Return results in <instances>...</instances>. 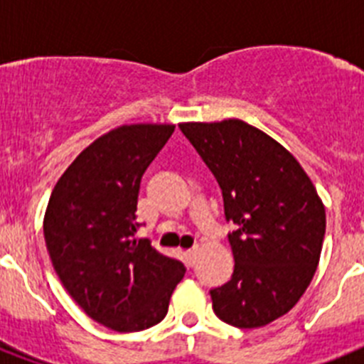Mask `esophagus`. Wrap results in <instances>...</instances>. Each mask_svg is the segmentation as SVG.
<instances>
[{"instance_id": "1", "label": "esophagus", "mask_w": 364, "mask_h": 364, "mask_svg": "<svg viewBox=\"0 0 364 364\" xmlns=\"http://www.w3.org/2000/svg\"><path fill=\"white\" fill-rule=\"evenodd\" d=\"M186 259H188V264L193 266V262H195V259H197V247L188 250V252H186Z\"/></svg>"}]
</instances>
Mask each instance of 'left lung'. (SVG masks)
I'll return each instance as SVG.
<instances>
[{
    "label": "left lung",
    "instance_id": "obj_1",
    "mask_svg": "<svg viewBox=\"0 0 364 364\" xmlns=\"http://www.w3.org/2000/svg\"><path fill=\"white\" fill-rule=\"evenodd\" d=\"M217 178L235 268L211 290L218 319L266 326L291 310L310 286L323 250L324 204L290 151L239 118L178 124Z\"/></svg>",
    "mask_w": 364,
    "mask_h": 364
}]
</instances>
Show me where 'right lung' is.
Returning <instances> with one entry per match:
<instances>
[{
    "label": "right lung",
    "mask_w": 364,
    "mask_h": 364,
    "mask_svg": "<svg viewBox=\"0 0 364 364\" xmlns=\"http://www.w3.org/2000/svg\"><path fill=\"white\" fill-rule=\"evenodd\" d=\"M173 131L131 124L102 134L60 176L45 210V244L63 288L114 332L159 324L186 273L180 260L134 237L142 175Z\"/></svg>",
    "instance_id": "right-lung-1"
}]
</instances>
